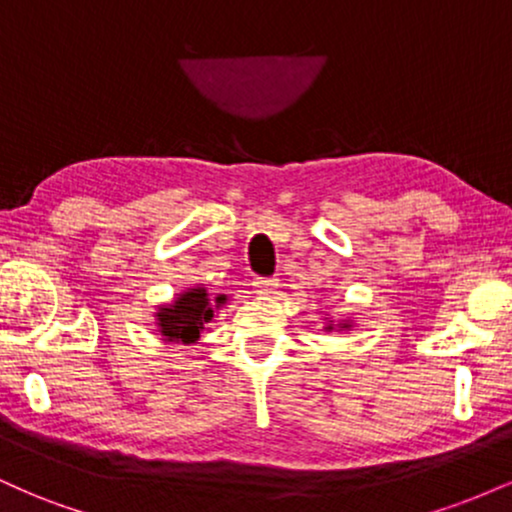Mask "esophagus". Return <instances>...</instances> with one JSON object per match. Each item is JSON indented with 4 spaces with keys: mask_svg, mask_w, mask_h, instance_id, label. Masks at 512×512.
I'll list each match as a JSON object with an SVG mask.
<instances>
[{
    "mask_svg": "<svg viewBox=\"0 0 512 512\" xmlns=\"http://www.w3.org/2000/svg\"><path fill=\"white\" fill-rule=\"evenodd\" d=\"M252 286H255L257 293H272L279 286V279H274V276H257Z\"/></svg>",
    "mask_w": 512,
    "mask_h": 512,
    "instance_id": "esophagus-1",
    "label": "esophagus"
}]
</instances>
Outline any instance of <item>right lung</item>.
Returning <instances> with one entry per match:
<instances>
[{"label": "right lung", "mask_w": 512, "mask_h": 512, "mask_svg": "<svg viewBox=\"0 0 512 512\" xmlns=\"http://www.w3.org/2000/svg\"><path fill=\"white\" fill-rule=\"evenodd\" d=\"M216 303H223V296L216 298ZM158 317V327L161 334L168 339H178V342H195L199 337L204 322L214 317L209 296L204 289H190L175 301L170 308H161Z\"/></svg>", "instance_id": "obj_1"}]
</instances>
